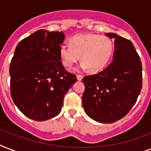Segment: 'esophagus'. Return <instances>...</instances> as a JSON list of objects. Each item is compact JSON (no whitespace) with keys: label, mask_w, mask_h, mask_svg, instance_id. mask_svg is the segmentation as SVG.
Returning a JSON list of instances; mask_svg holds the SVG:
<instances>
[{"label":"esophagus","mask_w":151,"mask_h":151,"mask_svg":"<svg viewBox=\"0 0 151 151\" xmlns=\"http://www.w3.org/2000/svg\"><path fill=\"white\" fill-rule=\"evenodd\" d=\"M77 78H78V81H81L83 78V75H81V74H77Z\"/></svg>","instance_id":"esophagus-1"}]
</instances>
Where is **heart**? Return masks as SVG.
Returning <instances> with one entry per match:
<instances>
[{
	"mask_svg": "<svg viewBox=\"0 0 151 151\" xmlns=\"http://www.w3.org/2000/svg\"><path fill=\"white\" fill-rule=\"evenodd\" d=\"M70 45L59 47V56L64 66L70 68L81 59V67L92 72L101 70L112 56L114 45L110 37L96 34H80L69 40Z\"/></svg>",
	"mask_w": 151,
	"mask_h": 151,
	"instance_id": "obj_1",
	"label": "heart"
}]
</instances>
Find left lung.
I'll list each match as a JSON object with an SVG mask.
<instances>
[{
  "instance_id": "left-lung-1",
  "label": "left lung",
  "mask_w": 151,
  "mask_h": 151,
  "mask_svg": "<svg viewBox=\"0 0 151 151\" xmlns=\"http://www.w3.org/2000/svg\"><path fill=\"white\" fill-rule=\"evenodd\" d=\"M110 65L96 74L84 77L82 105L88 117L100 123L122 119L136 103L142 88V63L131 41L117 34Z\"/></svg>"
}]
</instances>
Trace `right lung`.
<instances>
[{"label": "right lung", "mask_w": 151, "mask_h": 151, "mask_svg": "<svg viewBox=\"0 0 151 151\" xmlns=\"http://www.w3.org/2000/svg\"><path fill=\"white\" fill-rule=\"evenodd\" d=\"M63 32L39 29L22 39L11 61V96L27 117L43 122L61 112L63 97L77 81L59 56Z\"/></svg>", "instance_id": "obj_1"}]
</instances>
